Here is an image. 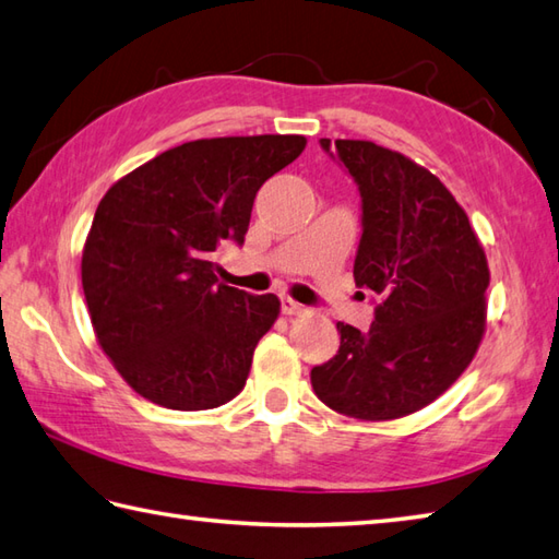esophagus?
Wrapping results in <instances>:
<instances>
[{
    "instance_id": "obj_1",
    "label": "esophagus",
    "mask_w": 559,
    "mask_h": 559,
    "mask_svg": "<svg viewBox=\"0 0 559 559\" xmlns=\"http://www.w3.org/2000/svg\"><path fill=\"white\" fill-rule=\"evenodd\" d=\"M280 306H282V313H284V316H301V313H306V306L299 304V301L289 299V296H282Z\"/></svg>"
}]
</instances>
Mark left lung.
<instances>
[{
	"instance_id": "left-lung-1",
	"label": "left lung",
	"mask_w": 559,
	"mask_h": 559,
	"mask_svg": "<svg viewBox=\"0 0 559 559\" xmlns=\"http://www.w3.org/2000/svg\"><path fill=\"white\" fill-rule=\"evenodd\" d=\"M321 146L359 188L355 282L373 294V323H337L340 349L311 369L313 391L349 417H405L437 401L475 357L485 333V250L427 168L373 142Z\"/></svg>"
}]
</instances>
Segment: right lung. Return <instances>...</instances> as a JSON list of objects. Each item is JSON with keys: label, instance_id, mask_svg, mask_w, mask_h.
<instances>
[{"label": "right lung", "instance_id": "add662e5", "mask_svg": "<svg viewBox=\"0 0 559 559\" xmlns=\"http://www.w3.org/2000/svg\"><path fill=\"white\" fill-rule=\"evenodd\" d=\"M304 146L301 134L186 142L98 202L82 255L88 316L146 401L212 409L241 393L280 299L219 284L214 253L224 241L243 243L260 186Z\"/></svg>", "mask_w": 559, "mask_h": 559}]
</instances>
